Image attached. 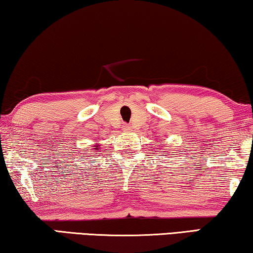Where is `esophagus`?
Returning a JSON list of instances; mask_svg holds the SVG:
<instances>
[{"instance_id": "34e87169", "label": "esophagus", "mask_w": 253, "mask_h": 253, "mask_svg": "<svg viewBox=\"0 0 253 253\" xmlns=\"http://www.w3.org/2000/svg\"><path fill=\"white\" fill-rule=\"evenodd\" d=\"M123 129H124V130H129V129H130V126L127 125V124H124Z\"/></svg>"}]
</instances>
